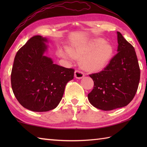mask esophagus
<instances>
[{"mask_svg": "<svg viewBox=\"0 0 147 147\" xmlns=\"http://www.w3.org/2000/svg\"><path fill=\"white\" fill-rule=\"evenodd\" d=\"M74 76L78 79H81L83 78L84 74L82 71H81L80 70H76L75 72H74Z\"/></svg>", "mask_w": 147, "mask_h": 147, "instance_id": "esophagus-1", "label": "esophagus"}]
</instances>
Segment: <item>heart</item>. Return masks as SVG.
<instances>
[{
  "mask_svg": "<svg viewBox=\"0 0 147 147\" xmlns=\"http://www.w3.org/2000/svg\"><path fill=\"white\" fill-rule=\"evenodd\" d=\"M69 53L74 58L80 59V64L85 69L90 71L101 70L111 60L114 48L102 39H96L86 44L69 49ZM64 57L66 53L61 52Z\"/></svg>",
  "mask_w": 147,
  "mask_h": 147,
  "instance_id": "heart-1",
  "label": "heart"
}]
</instances>
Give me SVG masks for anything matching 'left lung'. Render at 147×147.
<instances>
[{"label": "left lung", "instance_id": "obj_1", "mask_svg": "<svg viewBox=\"0 0 147 147\" xmlns=\"http://www.w3.org/2000/svg\"><path fill=\"white\" fill-rule=\"evenodd\" d=\"M117 54L102 71L89 74L94 82L89 102L103 111H112L129 104L135 96L140 69L133 46L117 32Z\"/></svg>", "mask_w": 147, "mask_h": 147}]
</instances>
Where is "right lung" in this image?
I'll return each instance as SVG.
<instances>
[{
	"label": "right lung",
	"instance_id": "1",
	"mask_svg": "<svg viewBox=\"0 0 147 147\" xmlns=\"http://www.w3.org/2000/svg\"><path fill=\"white\" fill-rule=\"evenodd\" d=\"M47 40L40 35L32 37L17 52L11 71L14 96L23 107L34 112L55 109L66 84L74 78V69L53 64L43 55Z\"/></svg>",
	"mask_w": 147,
	"mask_h": 147
}]
</instances>
